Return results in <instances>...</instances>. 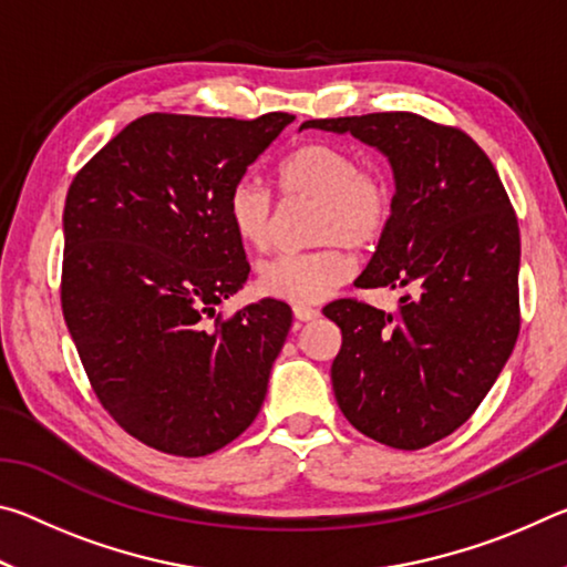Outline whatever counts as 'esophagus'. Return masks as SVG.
I'll use <instances>...</instances> for the list:
<instances>
[{
  "label": "esophagus",
  "mask_w": 567,
  "mask_h": 567,
  "mask_svg": "<svg viewBox=\"0 0 567 567\" xmlns=\"http://www.w3.org/2000/svg\"><path fill=\"white\" fill-rule=\"evenodd\" d=\"M292 315L300 322H310L315 318H320V310H318V307H310V305H295Z\"/></svg>",
  "instance_id": "1"
}]
</instances>
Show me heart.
Segmentation results:
<instances>
[{
  "label": "heart",
  "mask_w": 567,
  "mask_h": 567,
  "mask_svg": "<svg viewBox=\"0 0 567 567\" xmlns=\"http://www.w3.org/2000/svg\"><path fill=\"white\" fill-rule=\"evenodd\" d=\"M287 203L312 199V243L307 252H282L257 267V290L285 302H318L348 282L352 257L348 249L370 252L392 225L398 187L380 162H354L352 152L332 142H305L277 169ZM227 219L239 243L252 249L272 245L277 205L260 179L239 177L227 195Z\"/></svg>",
  "instance_id": "1"
}]
</instances>
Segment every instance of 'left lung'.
<instances>
[{
    "mask_svg": "<svg viewBox=\"0 0 567 567\" xmlns=\"http://www.w3.org/2000/svg\"><path fill=\"white\" fill-rule=\"evenodd\" d=\"M350 132L390 157L398 207L362 290H402L392 312L342 297L324 307L342 330L332 390L354 430L422 450L467 422L520 332V227L477 142L415 112L307 120Z\"/></svg>",
    "mask_w": 567,
    "mask_h": 567,
    "instance_id": "obj_1",
    "label": "left lung"
}]
</instances>
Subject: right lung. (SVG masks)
<instances>
[{"instance_id":"1","label":"right lung","mask_w":567,"mask_h":567,"mask_svg":"<svg viewBox=\"0 0 567 567\" xmlns=\"http://www.w3.org/2000/svg\"><path fill=\"white\" fill-rule=\"evenodd\" d=\"M292 120L142 114L66 192L64 322L102 408L159 453H215L262 408L292 310L217 312L249 275L227 195Z\"/></svg>"}]
</instances>
